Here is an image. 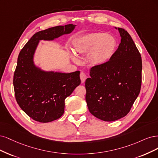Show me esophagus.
Instances as JSON below:
<instances>
[{
	"label": "esophagus",
	"instance_id": "esophagus-1",
	"mask_svg": "<svg viewBox=\"0 0 158 158\" xmlns=\"http://www.w3.org/2000/svg\"><path fill=\"white\" fill-rule=\"evenodd\" d=\"M80 79L81 81V83H84L86 79V75L84 72H81L80 73Z\"/></svg>",
	"mask_w": 158,
	"mask_h": 158
}]
</instances>
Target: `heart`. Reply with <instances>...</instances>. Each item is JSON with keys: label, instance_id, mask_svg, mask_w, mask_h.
I'll return each mask as SVG.
<instances>
[{"label": "heart", "instance_id": "heart-1", "mask_svg": "<svg viewBox=\"0 0 158 158\" xmlns=\"http://www.w3.org/2000/svg\"><path fill=\"white\" fill-rule=\"evenodd\" d=\"M117 48L115 39L110 35L94 33L86 35L76 43L75 49L79 55H85L89 52V60L94 65H103L112 58ZM77 62V58L73 57Z\"/></svg>", "mask_w": 158, "mask_h": 158}]
</instances>
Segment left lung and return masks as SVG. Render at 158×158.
I'll list each match as a JSON object with an SVG mask.
<instances>
[{
    "instance_id": "1",
    "label": "left lung",
    "mask_w": 158,
    "mask_h": 158,
    "mask_svg": "<svg viewBox=\"0 0 158 158\" xmlns=\"http://www.w3.org/2000/svg\"><path fill=\"white\" fill-rule=\"evenodd\" d=\"M121 43L114 56L103 65L90 68L86 79L85 99L96 118L113 121L128 114L142 84V58L126 30L118 27Z\"/></svg>"
}]
</instances>
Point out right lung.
<instances>
[{"label":"right lung","mask_w":158,"mask_h":158,"mask_svg":"<svg viewBox=\"0 0 158 158\" xmlns=\"http://www.w3.org/2000/svg\"><path fill=\"white\" fill-rule=\"evenodd\" d=\"M75 25H59L35 33L21 50L14 74L17 103L29 118L40 123L58 119L64 113L65 99L81 83L80 72H44L35 68L33 56L40 40H53L68 34Z\"/></svg>","instance_id":"obj_1"}]
</instances>
